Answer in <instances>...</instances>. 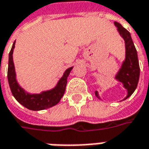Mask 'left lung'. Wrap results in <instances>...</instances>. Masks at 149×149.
<instances>
[{"mask_svg": "<svg viewBox=\"0 0 149 149\" xmlns=\"http://www.w3.org/2000/svg\"><path fill=\"white\" fill-rule=\"evenodd\" d=\"M114 24L117 27L119 33L124 38L125 42V60L115 77L117 81L121 82L128 91V95L124 99L125 100L134 93L137 87L140 77V65L137 52L132 40L130 33L118 22L115 21ZM95 94L100 99L97 91L95 92Z\"/></svg>", "mask_w": 149, "mask_h": 149, "instance_id": "8db88e82", "label": "left lung"}]
</instances>
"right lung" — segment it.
Returning a JSON list of instances; mask_svg holds the SVG:
<instances>
[{
	"instance_id": "1",
	"label": "right lung",
	"mask_w": 149,
	"mask_h": 149,
	"mask_svg": "<svg viewBox=\"0 0 149 149\" xmlns=\"http://www.w3.org/2000/svg\"><path fill=\"white\" fill-rule=\"evenodd\" d=\"M15 42L13 45L9 55H8V81L9 87L11 89L13 96L19 103L29 109L33 111L46 109L54 106L59 103L65 93V88L67 84V78L72 67L66 69L58 83L54 88L51 90L42 92L39 94H31L22 88L16 79L14 64L13 61V53L15 47Z\"/></svg>"
}]
</instances>
